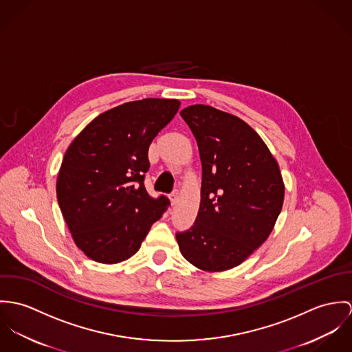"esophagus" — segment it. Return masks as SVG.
<instances>
[{
  "instance_id": "34e87169",
  "label": "esophagus",
  "mask_w": 352,
  "mask_h": 352,
  "mask_svg": "<svg viewBox=\"0 0 352 352\" xmlns=\"http://www.w3.org/2000/svg\"><path fill=\"white\" fill-rule=\"evenodd\" d=\"M178 197H179V193H178V189H177V190H174V192L170 195V201H171V205H174V204L178 201Z\"/></svg>"
}]
</instances>
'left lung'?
<instances>
[{
	"instance_id": "obj_1",
	"label": "left lung",
	"mask_w": 352,
	"mask_h": 352,
	"mask_svg": "<svg viewBox=\"0 0 352 352\" xmlns=\"http://www.w3.org/2000/svg\"><path fill=\"white\" fill-rule=\"evenodd\" d=\"M195 135L202 164L195 224L177 232L184 258L204 272L239 266L273 231L285 185L261 136L241 118L209 105L181 111Z\"/></svg>"
}]
</instances>
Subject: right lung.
<instances>
[{"mask_svg": "<svg viewBox=\"0 0 352 352\" xmlns=\"http://www.w3.org/2000/svg\"><path fill=\"white\" fill-rule=\"evenodd\" d=\"M181 102L144 98L109 109L69 146L56 181L63 219L79 250L113 265L131 258L166 212V195L144 186L148 147Z\"/></svg>", "mask_w": 352, "mask_h": 352, "instance_id": "right-lung-1", "label": "right lung"}]
</instances>
